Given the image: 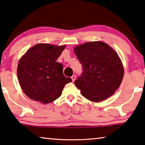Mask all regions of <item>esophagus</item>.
Wrapping results in <instances>:
<instances>
[{
    "label": "esophagus",
    "instance_id": "1",
    "mask_svg": "<svg viewBox=\"0 0 145 145\" xmlns=\"http://www.w3.org/2000/svg\"><path fill=\"white\" fill-rule=\"evenodd\" d=\"M76 76L75 75H72V76H71V79H72V82H74L75 81V80H76Z\"/></svg>",
    "mask_w": 145,
    "mask_h": 145
}]
</instances>
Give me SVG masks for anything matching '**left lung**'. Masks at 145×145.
Masks as SVG:
<instances>
[{
	"label": "left lung",
	"instance_id": "1",
	"mask_svg": "<svg viewBox=\"0 0 145 145\" xmlns=\"http://www.w3.org/2000/svg\"><path fill=\"white\" fill-rule=\"evenodd\" d=\"M83 67L74 82L85 98L100 102L112 96L120 86L124 74L122 61L117 53L103 42H90L74 47Z\"/></svg>",
	"mask_w": 145,
	"mask_h": 145
}]
</instances>
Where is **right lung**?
<instances>
[{
	"mask_svg": "<svg viewBox=\"0 0 145 145\" xmlns=\"http://www.w3.org/2000/svg\"><path fill=\"white\" fill-rule=\"evenodd\" d=\"M65 47L38 44L21 57L17 67L19 84L31 99L44 104L53 102L72 82L64 76L62 64L56 62Z\"/></svg>",
	"mask_w": 145,
	"mask_h": 145,
	"instance_id": "add662e5",
	"label": "right lung"
}]
</instances>
